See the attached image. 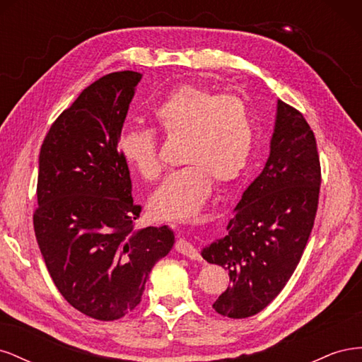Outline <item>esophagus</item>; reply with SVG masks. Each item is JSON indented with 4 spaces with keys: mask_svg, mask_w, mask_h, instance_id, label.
Returning a JSON list of instances; mask_svg holds the SVG:
<instances>
[{
    "mask_svg": "<svg viewBox=\"0 0 362 362\" xmlns=\"http://www.w3.org/2000/svg\"><path fill=\"white\" fill-rule=\"evenodd\" d=\"M175 249H177L180 254H182L184 257H187V258H190V259H201V255H199V252H198V249H196L187 238H184V237H180L178 240H177V243H175Z\"/></svg>",
    "mask_w": 362,
    "mask_h": 362,
    "instance_id": "esophagus-1",
    "label": "esophagus"
}]
</instances>
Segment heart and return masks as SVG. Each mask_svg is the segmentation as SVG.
Instances as JSON below:
<instances>
[{
    "instance_id": "obj_1",
    "label": "heart",
    "mask_w": 362,
    "mask_h": 362,
    "mask_svg": "<svg viewBox=\"0 0 362 362\" xmlns=\"http://www.w3.org/2000/svg\"><path fill=\"white\" fill-rule=\"evenodd\" d=\"M154 116L168 137H182L181 163L151 198V211L169 221H192L201 213L213 178L229 184L240 178L255 148L257 128L249 104L237 95L199 84H181L156 105ZM122 157L146 181L161 173L154 128L134 125L119 136Z\"/></svg>"
}]
</instances>
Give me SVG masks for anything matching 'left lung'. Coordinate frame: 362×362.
<instances>
[{
  "label": "left lung",
  "mask_w": 362,
  "mask_h": 362,
  "mask_svg": "<svg viewBox=\"0 0 362 362\" xmlns=\"http://www.w3.org/2000/svg\"><path fill=\"white\" fill-rule=\"evenodd\" d=\"M320 182L313 129L300 112L279 100L264 169L243 192L226 235L201 252L228 270L231 281L213 303L218 314L255 315L286 287L311 234Z\"/></svg>",
  "instance_id": "8db88e82"
}]
</instances>
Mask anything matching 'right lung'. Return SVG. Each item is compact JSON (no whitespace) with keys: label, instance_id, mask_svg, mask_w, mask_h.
Returning a JSON list of instances; mask_svg holds the SVG:
<instances>
[{"label":"right lung","instance_id":"1","mask_svg":"<svg viewBox=\"0 0 362 362\" xmlns=\"http://www.w3.org/2000/svg\"><path fill=\"white\" fill-rule=\"evenodd\" d=\"M140 80L122 71L86 87L51 125L39 156L33 223L40 254L63 298L104 322L136 308L175 243L166 225L134 229L141 206L119 136Z\"/></svg>","mask_w":362,"mask_h":362}]
</instances>
